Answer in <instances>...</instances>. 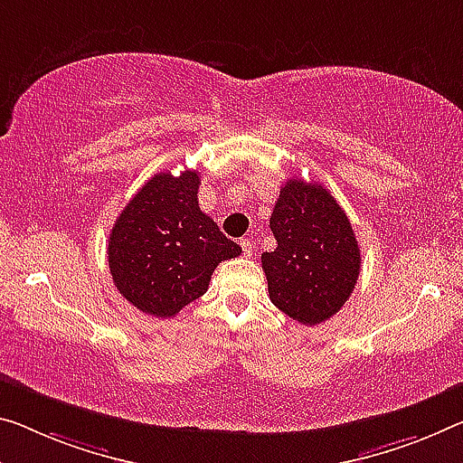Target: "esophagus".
<instances>
[{
  "instance_id": "1",
  "label": "esophagus",
  "mask_w": 463,
  "mask_h": 463,
  "mask_svg": "<svg viewBox=\"0 0 463 463\" xmlns=\"http://www.w3.org/2000/svg\"><path fill=\"white\" fill-rule=\"evenodd\" d=\"M240 246H241V252H244L246 256H250L252 250H254V244H252L250 238H241L240 240Z\"/></svg>"
}]
</instances>
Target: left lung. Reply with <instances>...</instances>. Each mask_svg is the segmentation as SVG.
Listing matches in <instances>:
<instances>
[{"label":"left lung","mask_w":463,"mask_h":463,"mask_svg":"<svg viewBox=\"0 0 463 463\" xmlns=\"http://www.w3.org/2000/svg\"><path fill=\"white\" fill-rule=\"evenodd\" d=\"M273 252H262L269 298L289 318L321 325L339 312L360 275L352 223L321 184L291 177L271 213Z\"/></svg>","instance_id":"left-lung-1"}]
</instances>
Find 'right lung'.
<instances>
[{
	"mask_svg": "<svg viewBox=\"0 0 463 463\" xmlns=\"http://www.w3.org/2000/svg\"><path fill=\"white\" fill-rule=\"evenodd\" d=\"M198 172H161L142 186L113 223L111 279L128 302L169 318L209 289L222 260L241 248L198 207Z\"/></svg>",
	"mask_w": 463,
	"mask_h": 463,
	"instance_id": "1",
	"label": "right lung"
}]
</instances>
